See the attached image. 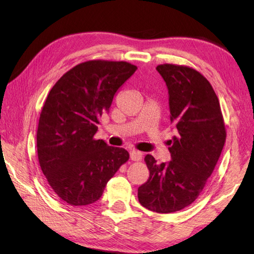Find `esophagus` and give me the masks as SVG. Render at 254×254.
Here are the masks:
<instances>
[{"label": "esophagus", "mask_w": 254, "mask_h": 254, "mask_svg": "<svg viewBox=\"0 0 254 254\" xmlns=\"http://www.w3.org/2000/svg\"><path fill=\"white\" fill-rule=\"evenodd\" d=\"M130 158L133 161H140L142 159V153L139 151H131L130 152Z\"/></svg>", "instance_id": "34e87169"}]
</instances>
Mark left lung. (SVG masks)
I'll return each mask as SVG.
<instances>
[{
	"label": "left lung",
	"instance_id": "obj_1",
	"mask_svg": "<svg viewBox=\"0 0 254 254\" xmlns=\"http://www.w3.org/2000/svg\"><path fill=\"white\" fill-rule=\"evenodd\" d=\"M157 70L169 93L170 122L176 131L169 147L171 160L159 165L151 154L150 171L137 189L143 207L174 213L194 203L221 156L226 140L220 102L205 77L187 66L163 64Z\"/></svg>",
	"mask_w": 254,
	"mask_h": 254
}]
</instances>
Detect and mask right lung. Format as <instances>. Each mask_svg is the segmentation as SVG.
I'll use <instances>...</instances> for the list:
<instances>
[{
  "label": "right lung",
  "mask_w": 254,
  "mask_h": 254,
  "mask_svg": "<svg viewBox=\"0 0 254 254\" xmlns=\"http://www.w3.org/2000/svg\"><path fill=\"white\" fill-rule=\"evenodd\" d=\"M137 67L127 62L88 60L54 85L37 131L38 159L53 191L72 206L95 203L128 152L94 135L118 89Z\"/></svg>",
  "instance_id": "obj_1"
}]
</instances>
